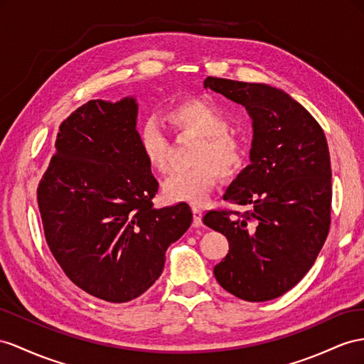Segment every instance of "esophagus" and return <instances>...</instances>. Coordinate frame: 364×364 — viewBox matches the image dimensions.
I'll return each instance as SVG.
<instances>
[{
  "label": "esophagus",
  "instance_id": "esophagus-1",
  "mask_svg": "<svg viewBox=\"0 0 364 364\" xmlns=\"http://www.w3.org/2000/svg\"><path fill=\"white\" fill-rule=\"evenodd\" d=\"M192 213H193V225L200 226L201 225V218H203V210L198 206L192 208Z\"/></svg>",
  "mask_w": 364,
  "mask_h": 364
}]
</instances>
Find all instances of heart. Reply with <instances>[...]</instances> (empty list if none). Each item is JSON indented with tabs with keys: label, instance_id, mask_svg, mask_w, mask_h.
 <instances>
[{
	"label": "heart",
	"instance_id": "b5f03b06",
	"mask_svg": "<svg viewBox=\"0 0 364 364\" xmlns=\"http://www.w3.org/2000/svg\"><path fill=\"white\" fill-rule=\"evenodd\" d=\"M164 121L175 135L200 136L191 169L176 172L166 180L167 200L201 204L217 183L218 175L229 178L243 164L245 147L232 134L229 119L215 102L201 98L186 100L164 112ZM138 149L149 167L167 173L172 167V143L155 119H146L138 129Z\"/></svg>",
	"mask_w": 364,
	"mask_h": 364
}]
</instances>
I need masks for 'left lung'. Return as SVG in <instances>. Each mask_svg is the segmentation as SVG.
Wrapping results in <instances>:
<instances>
[{"label": "left lung", "mask_w": 364, "mask_h": 364, "mask_svg": "<svg viewBox=\"0 0 364 364\" xmlns=\"http://www.w3.org/2000/svg\"><path fill=\"white\" fill-rule=\"evenodd\" d=\"M204 87L243 105L254 119L250 164L223 195L249 209H212L203 217L229 241L213 275L241 300H274L307 274L329 234L328 141L316 119L283 90L215 77Z\"/></svg>", "instance_id": "1"}]
</instances>
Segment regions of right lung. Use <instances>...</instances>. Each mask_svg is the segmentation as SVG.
Segmentation results:
<instances>
[{"label": "right lung", "mask_w": 364, "mask_h": 364, "mask_svg": "<svg viewBox=\"0 0 364 364\" xmlns=\"http://www.w3.org/2000/svg\"><path fill=\"white\" fill-rule=\"evenodd\" d=\"M136 110L124 98L72 112L36 189L53 258L73 284L109 303L144 294L192 223L186 203L154 208L158 181L138 149Z\"/></svg>", "instance_id": "right-lung-1"}]
</instances>
